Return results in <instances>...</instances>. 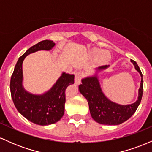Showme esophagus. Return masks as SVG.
Wrapping results in <instances>:
<instances>
[{
	"mask_svg": "<svg viewBox=\"0 0 152 152\" xmlns=\"http://www.w3.org/2000/svg\"><path fill=\"white\" fill-rule=\"evenodd\" d=\"M82 76H83V74H82V73L81 72H77L75 75V78H74V81H75V83H76V85L79 84L80 83H81V78Z\"/></svg>",
	"mask_w": 152,
	"mask_h": 152,
	"instance_id": "1",
	"label": "esophagus"
}]
</instances>
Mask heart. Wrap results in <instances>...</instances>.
<instances>
[{
    "label": "heart",
    "mask_w": 152,
    "mask_h": 152,
    "mask_svg": "<svg viewBox=\"0 0 152 152\" xmlns=\"http://www.w3.org/2000/svg\"><path fill=\"white\" fill-rule=\"evenodd\" d=\"M91 55L95 56V61L99 65H105L110 61L111 58V53L107 50L94 47L90 50Z\"/></svg>",
    "instance_id": "heart-1"
}]
</instances>
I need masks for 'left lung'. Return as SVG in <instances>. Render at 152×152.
<instances>
[{
	"label": "left lung",
	"mask_w": 152,
	"mask_h": 152,
	"mask_svg": "<svg viewBox=\"0 0 152 152\" xmlns=\"http://www.w3.org/2000/svg\"><path fill=\"white\" fill-rule=\"evenodd\" d=\"M131 62L142 78L137 100L133 104L126 105L117 104L108 99L104 94L99 81V74L108 69L109 65L96 68L94 69V74L81 79L78 91L86 99L90 114L94 121L101 124L118 125L128 120L137 109L142 98L143 75L137 62L133 60H131Z\"/></svg>",
	"instance_id": "1"
}]
</instances>
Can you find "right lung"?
<instances>
[{"label": "right lung", "instance_id": "right-lung-1", "mask_svg": "<svg viewBox=\"0 0 152 152\" xmlns=\"http://www.w3.org/2000/svg\"><path fill=\"white\" fill-rule=\"evenodd\" d=\"M55 46L53 41L45 40L31 47L18 58L10 78V94L15 108L26 118L41 126L56 123L64 116L65 90L74 83V75L62 72L49 90L41 94H33L23 86V62L29 54L39 50H50Z\"/></svg>", "mask_w": 152, "mask_h": 152}]
</instances>
